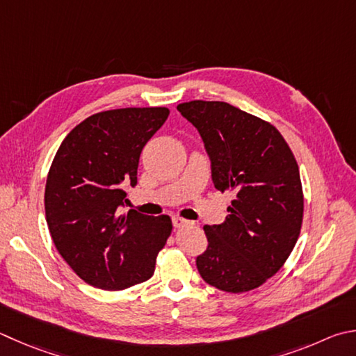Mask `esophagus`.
I'll list each match as a JSON object with an SVG mask.
<instances>
[{
  "label": "esophagus",
  "mask_w": 356,
  "mask_h": 356,
  "mask_svg": "<svg viewBox=\"0 0 356 356\" xmlns=\"http://www.w3.org/2000/svg\"><path fill=\"white\" fill-rule=\"evenodd\" d=\"M190 224V221H186V219H184V218H179V216H174L172 218V225L176 229H182V227H185V225H188Z\"/></svg>",
  "instance_id": "1"
}]
</instances>
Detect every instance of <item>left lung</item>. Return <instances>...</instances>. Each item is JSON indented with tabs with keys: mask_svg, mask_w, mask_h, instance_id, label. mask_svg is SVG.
I'll list each match as a JSON object with an SVG mask.
<instances>
[{
	"mask_svg": "<svg viewBox=\"0 0 356 356\" xmlns=\"http://www.w3.org/2000/svg\"><path fill=\"white\" fill-rule=\"evenodd\" d=\"M177 111L197 129L211 180L235 199L221 224L204 225L209 245L196 266L209 285L244 293L286 261L300 234L299 166L277 129L221 101H191Z\"/></svg>",
	"mask_w": 356,
	"mask_h": 356,
	"instance_id": "obj_1",
	"label": "left lung"
}]
</instances>
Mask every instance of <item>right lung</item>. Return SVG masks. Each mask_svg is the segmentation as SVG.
<instances>
[{
    "label": "right lung",
    "instance_id": "add662e5",
    "mask_svg": "<svg viewBox=\"0 0 356 356\" xmlns=\"http://www.w3.org/2000/svg\"><path fill=\"white\" fill-rule=\"evenodd\" d=\"M168 115L166 107L95 113L56 152L44 188L49 234L70 268L95 288L120 291L151 279L171 234L170 216L122 213L140 154Z\"/></svg>",
    "mask_w": 356,
    "mask_h": 356
}]
</instances>
